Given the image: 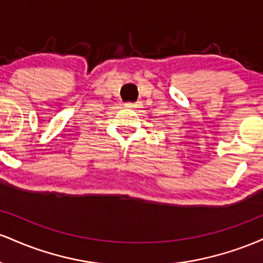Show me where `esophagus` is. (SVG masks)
<instances>
[{
	"mask_svg": "<svg viewBox=\"0 0 263 263\" xmlns=\"http://www.w3.org/2000/svg\"><path fill=\"white\" fill-rule=\"evenodd\" d=\"M125 106L127 107V108H137L138 105L135 104V102H127V104H126Z\"/></svg>",
	"mask_w": 263,
	"mask_h": 263,
	"instance_id": "1",
	"label": "esophagus"
}]
</instances>
